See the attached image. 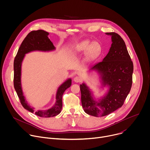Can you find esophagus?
I'll return each instance as SVG.
<instances>
[{"label":"esophagus","mask_w":150,"mask_h":150,"mask_svg":"<svg viewBox=\"0 0 150 150\" xmlns=\"http://www.w3.org/2000/svg\"><path fill=\"white\" fill-rule=\"evenodd\" d=\"M74 81L75 82H79L81 81V78L80 76H75L74 78Z\"/></svg>","instance_id":"obj_1"}]
</instances>
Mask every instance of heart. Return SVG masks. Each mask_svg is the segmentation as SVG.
<instances>
[{
    "mask_svg": "<svg viewBox=\"0 0 150 150\" xmlns=\"http://www.w3.org/2000/svg\"><path fill=\"white\" fill-rule=\"evenodd\" d=\"M88 50L87 55L90 59H94L97 57L101 53V47L100 45L97 42H94L91 44L89 41H82L73 49L74 52H83Z\"/></svg>",
    "mask_w": 150,
    "mask_h": 150,
    "instance_id": "heart-1",
    "label": "heart"
}]
</instances>
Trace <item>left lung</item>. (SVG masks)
I'll use <instances>...</instances> for the list:
<instances>
[{
	"label": "left lung",
	"instance_id": "8db88e82",
	"mask_svg": "<svg viewBox=\"0 0 150 150\" xmlns=\"http://www.w3.org/2000/svg\"><path fill=\"white\" fill-rule=\"evenodd\" d=\"M112 36V44L103 61L96 64L90 70L97 71L103 85L109 90L98 101L94 100L86 84L80 85L81 103L84 112L93 116L108 115L121 108L131 91L134 71L133 62L125 42L116 33H106Z\"/></svg>",
	"mask_w": 150,
	"mask_h": 150
}]
</instances>
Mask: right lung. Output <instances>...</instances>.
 <instances>
[{"label":"right lung","instance_id":"1","mask_svg":"<svg viewBox=\"0 0 150 150\" xmlns=\"http://www.w3.org/2000/svg\"><path fill=\"white\" fill-rule=\"evenodd\" d=\"M49 33L41 30L32 31L24 38L21 43L13 62V85L15 90L24 108L31 113L42 117H50L59 115L62 108V96L65 90L71 87V79H67L58 88L54 105L49 109L46 110H34V108L28 104L23 95L21 87V65L25 54L32 51H51L55 49L52 42L48 37Z\"/></svg>","mask_w":150,"mask_h":150}]
</instances>
